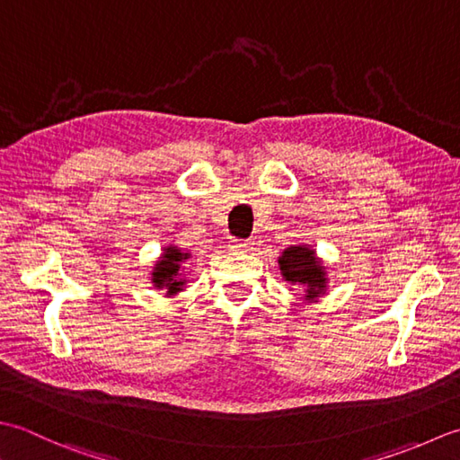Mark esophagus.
Wrapping results in <instances>:
<instances>
[{
    "instance_id": "34e87169",
    "label": "esophagus",
    "mask_w": 460,
    "mask_h": 460,
    "mask_svg": "<svg viewBox=\"0 0 460 460\" xmlns=\"http://www.w3.org/2000/svg\"><path fill=\"white\" fill-rule=\"evenodd\" d=\"M252 248H254V242L252 240H232L230 242L232 252H252Z\"/></svg>"
}]
</instances>
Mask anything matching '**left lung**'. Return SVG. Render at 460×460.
<instances>
[{"instance_id": "1", "label": "left lung", "mask_w": 460, "mask_h": 460, "mask_svg": "<svg viewBox=\"0 0 460 460\" xmlns=\"http://www.w3.org/2000/svg\"><path fill=\"white\" fill-rule=\"evenodd\" d=\"M279 271L286 282L302 286L305 302H315L327 289V270L309 243L288 246L278 258Z\"/></svg>"}]
</instances>
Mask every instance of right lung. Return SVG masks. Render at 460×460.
<instances>
[{"label":"right lung","mask_w":460,"mask_h":460,"mask_svg":"<svg viewBox=\"0 0 460 460\" xmlns=\"http://www.w3.org/2000/svg\"><path fill=\"white\" fill-rule=\"evenodd\" d=\"M190 258V252H184L174 243L163 248L161 258L156 260L151 271V284L156 289H164L166 297H172L178 292H182L186 286V270L184 261Z\"/></svg>","instance_id":"obj_1"}]
</instances>
